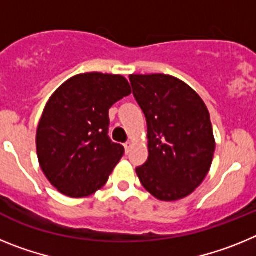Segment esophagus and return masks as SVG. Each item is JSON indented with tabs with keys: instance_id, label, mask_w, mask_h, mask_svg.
I'll list each match as a JSON object with an SVG mask.
<instances>
[{
	"instance_id": "obj_1",
	"label": "esophagus",
	"mask_w": 256,
	"mask_h": 256,
	"mask_svg": "<svg viewBox=\"0 0 256 256\" xmlns=\"http://www.w3.org/2000/svg\"><path fill=\"white\" fill-rule=\"evenodd\" d=\"M130 148H132V142H126V144H124V148H126V152L128 154L130 152Z\"/></svg>"
}]
</instances>
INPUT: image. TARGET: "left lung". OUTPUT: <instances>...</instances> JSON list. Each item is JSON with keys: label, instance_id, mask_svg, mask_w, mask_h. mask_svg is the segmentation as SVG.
Listing matches in <instances>:
<instances>
[{"label": "left lung", "instance_id": "obj_1", "mask_svg": "<svg viewBox=\"0 0 256 256\" xmlns=\"http://www.w3.org/2000/svg\"><path fill=\"white\" fill-rule=\"evenodd\" d=\"M130 80L148 122V158L136 173L159 200L186 198L205 180L216 150L206 106L172 76L138 74Z\"/></svg>", "mask_w": 256, "mask_h": 256}]
</instances>
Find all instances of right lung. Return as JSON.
<instances>
[{
	"mask_svg": "<svg viewBox=\"0 0 256 256\" xmlns=\"http://www.w3.org/2000/svg\"><path fill=\"white\" fill-rule=\"evenodd\" d=\"M130 87L122 76L86 73L56 90L37 130V154L47 180L69 198L92 195L124 154L108 137V108Z\"/></svg>",
	"mask_w": 256,
	"mask_h": 256,
	"instance_id": "add662e5",
	"label": "right lung"
}]
</instances>
